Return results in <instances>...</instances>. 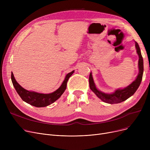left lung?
<instances>
[{"label": "left lung", "mask_w": 150, "mask_h": 150, "mask_svg": "<svg viewBox=\"0 0 150 150\" xmlns=\"http://www.w3.org/2000/svg\"><path fill=\"white\" fill-rule=\"evenodd\" d=\"M136 48L137 49V53L139 55V72L136 78V79L128 87L125 88L123 89H117L115 91L114 93L109 94L105 93L98 91L96 87L95 83L93 82V78L92 74L91 72L89 81V87L90 89L96 93V95L102 101L105 102V103L109 104H115L119 103L121 102L127 100L131 96H132L134 93L136 92L137 89H138L139 86L140 84L142 79L143 72H144V61L143 58L140 52V47L136 42Z\"/></svg>", "instance_id": "obj_1"}]
</instances>
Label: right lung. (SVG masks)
Here are the masks:
<instances>
[{
  "mask_svg": "<svg viewBox=\"0 0 150 150\" xmlns=\"http://www.w3.org/2000/svg\"><path fill=\"white\" fill-rule=\"evenodd\" d=\"M74 70L69 73L66 76L65 79L59 88H58L54 92L49 94L31 92L23 89L16 81L13 73L11 74V81L16 91L19 96L21 97L23 101L35 107H45L53 103V102L57 100L61 96L62 94L64 93L66 89L67 83L69 78L74 74Z\"/></svg>",
  "mask_w": 150,
  "mask_h": 150,
  "instance_id": "add662e5",
  "label": "right lung"
}]
</instances>
